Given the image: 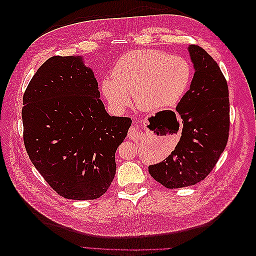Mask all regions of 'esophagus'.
Masks as SVG:
<instances>
[{"instance_id":"obj_1","label":"esophagus","mask_w":256,"mask_h":256,"mask_svg":"<svg viewBox=\"0 0 256 256\" xmlns=\"http://www.w3.org/2000/svg\"><path fill=\"white\" fill-rule=\"evenodd\" d=\"M128 138H130V140H132V141H136V138H138V130L134 126H132V127L129 129V131H128Z\"/></svg>"}]
</instances>
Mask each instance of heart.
<instances>
[{
  "mask_svg": "<svg viewBox=\"0 0 256 256\" xmlns=\"http://www.w3.org/2000/svg\"><path fill=\"white\" fill-rule=\"evenodd\" d=\"M192 80L188 60L159 50H134L124 54L102 82V95L115 113L131 104L142 110L171 108L180 102Z\"/></svg>",
  "mask_w": 256,
  "mask_h": 256,
  "instance_id": "1",
  "label": "heart"
}]
</instances>
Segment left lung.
<instances>
[{"instance_id":"1","label":"left lung","mask_w":256,"mask_h":256,"mask_svg":"<svg viewBox=\"0 0 256 256\" xmlns=\"http://www.w3.org/2000/svg\"><path fill=\"white\" fill-rule=\"evenodd\" d=\"M194 76L176 111L182 120L180 142L170 156L148 166L166 188L188 187L212 171L226 150L230 132L228 82L219 65L200 46L190 44Z\"/></svg>"}]
</instances>
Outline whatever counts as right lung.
I'll use <instances>...</instances> for the list:
<instances>
[{
    "instance_id": "right-lung-1",
    "label": "right lung",
    "mask_w": 256,
    "mask_h": 256,
    "mask_svg": "<svg viewBox=\"0 0 256 256\" xmlns=\"http://www.w3.org/2000/svg\"><path fill=\"white\" fill-rule=\"evenodd\" d=\"M22 122L28 157L58 194L95 200L109 189L131 118L106 113L81 56H52L38 68L23 95Z\"/></svg>"
}]
</instances>
